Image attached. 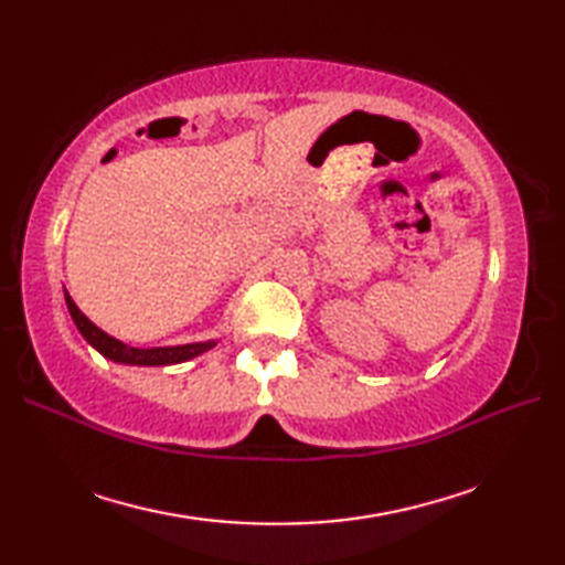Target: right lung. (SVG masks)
Wrapping results in <instances>:
<instances>
[{"label": "right lung", "instance_id": "1", "mask_svg": "<svg viewBox=\"0 0 565 565\" xmlns=\"http://www.w3.org/2000/svg\"><path fill=\"white\" fill-rule=\"evenodd\" d=\"M65 303L72 320L79 330V334L87 340L94 350L111 359L116 364H130V366H170V364H182L189 362L203 352H209L215 347V340L209 342H191V344H177V347H150V350H142V347H130L121 340L106 334L102 328L94 326V322L82 313L77 303L72 301L70 294L65 291Z\"/></svg>", "mask_w": 565, "mask_h": 565}]
</instances>
